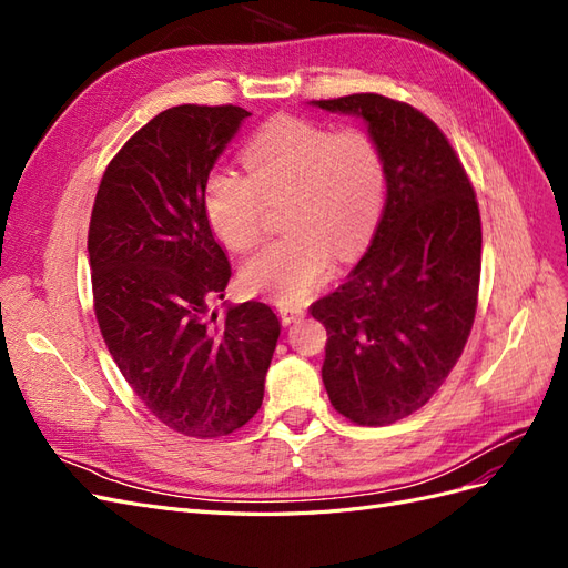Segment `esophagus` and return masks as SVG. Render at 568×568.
Masks as SVG:
<instances>
[{"instance_id": "1", "label": "esophagus", "mask_w": 568, "mask_h": 568, "mask_svg": "<svg viewBox=\"0 0 568 568\" xmlns=\"http://www.w3.org/2000/svg\"><path fill=\"white\" fill-rule=\"evenodd\" d=\"M277 313H280V320H282V324H291V322H296L298 317H303L305 315V311L301 305H277Z\"/></svg>"}]
</instances>
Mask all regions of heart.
Instances as JSON below:
<instances>
[{
	"instance_id": "obj_1",
	"label": "heart",
	"mask_w": 568,
	"mask_h": 568,
	"mask_svg": "<svg viewBox=\"0 0 568 568\" xmlns=\"http://www.w3.org/2000/svg\"><path fill=\"white\" fill-rule=\"evenodd\" d=\"M242 161L248 178L217 170L205 182L209 225L232 251H248L261 242L265 205L286 201L288 236L257 251L242 282L284 305L311 298L332 277L334 251L357 255L382 217V146L365 128L332 130L284 115L253 136Z\"/></svg>"
}]
</instances>
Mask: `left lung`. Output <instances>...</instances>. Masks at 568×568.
Segmentation results:
<instances>
[{
  "label": "left lung",
  "instance_id": "8db88e82",
  "mask_svg": "<svg viewBox=\"0 0 568 568\" xmlns=\"http://www.w3.org/2000/svg\"><path fill=\"white\" fill-rule=\"evenodd\" d=\"M313 106L359 115L384 153L372 244L311 313L326 326L322 382L334 409L386 426L432 400L467 346L480 280L476 192L448 136L405 101L348 94Z\"/></svg>",
  "mask_w": 568,
  "mask_h": 568
}]
</instances>
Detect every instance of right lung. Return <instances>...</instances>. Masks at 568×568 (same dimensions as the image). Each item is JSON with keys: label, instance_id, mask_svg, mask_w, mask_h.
I'll return each mask as SVG.
<instances>
[{"label": "right lung", "instance_id": "1", "mask_svg": "<svg viewBox=\"0 0 568 568\" xmlns=\"http://www.w3.org/2000/svg\"><path fill=\"white\" fill-rule=\"evenodd\" d=\"M251 113L173 106L136 130L101 178L88 253L94 315L120 374L173 432L220 438L263 405L280 320L257 301L211 315L232 267L203 211L217 156Z\"/></svg>", "mask_w": 568, "mask_h": 568}]
</instances>
